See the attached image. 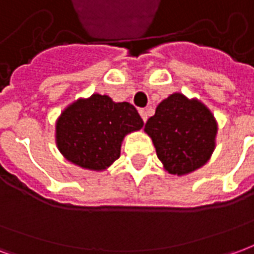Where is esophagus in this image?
<instances>
[{
	"label": "esophagus",
	"instance_id": "34e87169",
	"mask_svg": "<svg viewBox=\"0 0 254 254\" xmlns=\"http://www.w3.org/2000/svg\"><path fill=\"white\" fill-rule=\"evenodd\" d=\"M138 113H140V116H141V118H143L144 122L148 120V114H147V110H145V109H140V110H138Z\"/></svg>",
	"mask_w": 254,
	"mask_h": 254
}]
</instances>
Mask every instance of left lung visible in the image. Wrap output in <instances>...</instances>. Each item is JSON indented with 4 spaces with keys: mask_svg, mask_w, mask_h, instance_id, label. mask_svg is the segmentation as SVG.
Instances as JSON below:
<instances>
[{
    "mask_svg": "<svg viewBox=\"0 0 254 254\" xmlns=\"http://www.w3.org/2000/svg\"><path fill=\"white\" fill-rule=\"evenodd\" d=\"M167 173L185 176L207 163L216 145L218 122L207 106L176 92L162 100L144 127Z\"/></svg>",
    "mask_w": 254,
    "mask_h": 254,
    "instance_id": "left-lung-1",
    "label": "left lung"
}]
</instances>
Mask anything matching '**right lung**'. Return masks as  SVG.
<instances>
[{"label":"right lung","instance_id":"1","mask_svg":"<svg viewBox=\"0 0 254 254\" xmlns=\"http://www.w3.org/2000/svg\"><path fill=\"white\" fill-rule=\"evenodd\" d=\"M143 125L133 105L92 94L74 100L58 117L56 144L73 165L103 171L120 158L124 137Z\"/></svg>","mask_w":254,"mask_h":254}]
</instances>
